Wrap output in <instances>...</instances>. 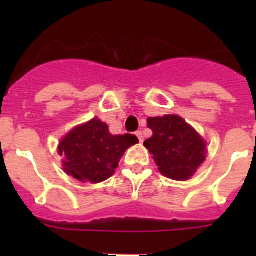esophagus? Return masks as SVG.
I'll return each mask as SVG.
<instances>
[{"instance_id": "esophagus-1", "label": "esophagus", "mask_w": 256, "mask_h": 256, "mask_svg": "<svg viewBox=\"0 0 256 256\" xmlns=\"http://www.w3.org/2000/svg\"><path fill=\"white\" fill-rule=\"evenodd\" d=\"M136 136H137V137H138V140H140V142H144V134H142V132H137L136 133Z\"/></svg>"}]
</instances>
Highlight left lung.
I'll use <instances>...</instances> for the list:
<instances>
[{"mask_svg":"<svg viewBox=\"0 0 256 256\" xmlns=\"http://www.w3.org/2000/svg\"><path fill=\"white\" fill-rule=\"evenodd\" d=\"M152 137L144 142L165 177L186 180L205 160V142L177 115L148 118Z\"/></svg>","mask_w":256,"mask_h":256,"instance_id":"8db88e82","label":"left lung"}]
</instances>
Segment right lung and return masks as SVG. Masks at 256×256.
Masks as SVG:
<instances>
[{"label":"right lung","mask_w":256,"mask_h":256,"mask_svg":"<svg viewBox=\"0 0 256 256\" xmlns=\"http://www.w3.org/2000/svg\"><path fill=\"white\" fill-rule=\"evenodd\" d=\"M138 142L134 134L112 136L100 119L74 128L58 146L64 170L80 182L98 183L114 174L118 162L128 148Z\"/></svg>","instance_id":"1"}]
</instances>
